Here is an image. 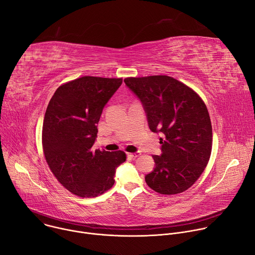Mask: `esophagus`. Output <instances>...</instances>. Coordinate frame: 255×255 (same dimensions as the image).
Returning <instances> with one entry per match:
<instances>
[{"label":"esophagus","mask_w":255,"mask_h":255,"mask_svg":"<svg viewBox=\"0 0 255 255\" xmlns=\"http://www.w3.org/2000/svg\"><path fill=\"white\" fill-rule=\"evenodd\" d=\"M129 156L131 157H138L140 155V152L139 151H136V152H131V153H127Z\"/></svg>","instance_id":"34e87169"}]
</instances>
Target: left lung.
<instances>
[{"label":"left lung","mask_w":255,"mask_h":255,"mask_svg":"<svg viewBox=\"0 0 255 255\" xmlns=\"http://www.w3.org/2000/svg\"><path fill=\"white\" fill-rule=\"evenodd\" d=\"M124 82L141 102L149 129L162 135L161 154L152 155L155 167L145 181L162 195L188 190L204 171L212 150V125L205 103L171 77L127 78Z\"/></svg>","instance_id":"left-lung-1"}]
</instances>
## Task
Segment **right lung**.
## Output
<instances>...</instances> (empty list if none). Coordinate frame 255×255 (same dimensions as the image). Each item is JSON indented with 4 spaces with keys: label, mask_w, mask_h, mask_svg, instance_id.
Here are the masks:
<instances>
[{
    "label": "right lung",
    "mask_w": 255,
    "mask_h": 255,
    "mask_svg": "<svg viewBox=\"0 0 255 255\" xmlns=\"http://www.w3.org/2000/svg\"><path fill=\"white\" fill-rule=\"evenodd\" d=\"M122 79L83 77L60 86L44 116L42 145L46 161L70 193L92 198L110 190L125 152L94 148L103 109Z\"/></svg>",
    "instance_id": "add662e5"
}]
</instances>
